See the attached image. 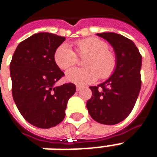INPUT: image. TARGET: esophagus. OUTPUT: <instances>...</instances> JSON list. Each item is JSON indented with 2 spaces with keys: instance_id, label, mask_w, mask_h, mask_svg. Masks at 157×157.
I'll return each mask as SVG.
<instances>
[{
  "instance_id": "obj_1",
  "label": "esophagus",
  "mask_w": 157,
  "mask_h": 157,
  "mask_svg": "<svg viewBox=\"0 0 157 157\" xmlns=\"http://www.w3.org/2000/svg\"><path fill=\"white\" fill-rule=\"evenodd\" d=\"M82 86H76V91H77V92H79V91H81V90H82Z\"/></svg>"
}]
</instances>
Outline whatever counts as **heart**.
<instances>
[{
  "mask_svg": "<svg viewBox=\"0 0 157 157\" xmlns=\"http://www.w3.org/2000/svg\"><path fill=\"white\" fill-rule=\"evenodd\" d=\"M75 52L79 57H85L83 65L86 68L71 69L66 72V80L80 86L92 84L98 77L109 79L117 65L115 54L109 49L108 43L92 37L75 42ZM54 59L59 68L67 70L76 65L78 57L68 44H62L56 48Z\"/></svg>",
  "mask_w": 157,
  "mask_h": 157,
  "instance_id": "obj_1",
  "label": "heart"
}]
</instances>
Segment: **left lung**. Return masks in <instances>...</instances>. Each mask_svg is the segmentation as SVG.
<instances>
[{
	"mask_svg": "<svg viewBox=\"0 0 157 157\" xmlns=\"http://www.w3.org/2000/svg\"><path fill=\"white\" fill-rule=\"evenodd\" d=\"M112 45L117 65L113 74L98 86H90L86 102L90 115L102 124L113 125L127 118L135 107L141 86L142 56L134 42L115 33H98Z\"/></svg>",
	"mask_w": 157,
	"mask_h": 157,
	"instance_id": "1",
	"label": "left lung"
}]
</instances>
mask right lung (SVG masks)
Wrapping results in <instances>:
<instances>
[{
    "instance_id": "1",
    "label": "right lung",
    "mask_w": 157,
    "mask_h": 157,
    "mask_svg": "<svg viewBox=\"0 0 157 157\" xmlns=\"http://www.w3.org/2000/svg\"><path fill=\"white\" fill-rule=\"evenodd\" d=\"M65 40L50 33H39L21 42L10 64L13 100L22 117L38 128L55 127L64 119L73 83L55 84L65 74L54 54Z\"/></svg>"
}]
</instances>
